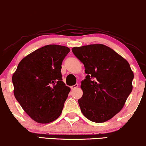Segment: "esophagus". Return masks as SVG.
<instances>
[{
  "label": "esophagus",
  "instance_id": "34e87169",
  "mask_svg": "<svg viewBox=\"0 0 146 146\" xmlns=\"http://www.w3.org/2000/svg\"><path fill=\"white\" fill-rule=\"evenodd\" d=\"M78 87V84H74V85H72L70 87V88H71V89H76V88Z\"/></svg>",
  "mask_w": 146,
  "mask_h": 146
}]
</instances>
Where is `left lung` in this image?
<instances>
[{"instance_id": "1", "label": "left lung", "mask_w": 146, "mask_h": 146, "mask_svg": "<svg viewBox=\"0 0 146 146\" xmlns=\"http://www.w3.org/2000/svg\"><path fill=\"white\" fill-rule=\"evenodd\" d=\"M73 53L84 64L81 82L82 113L95 123H104L121 110L133 89L134 74L129 62L102 44L73 47Z\"/></svg>"}]
</instances>
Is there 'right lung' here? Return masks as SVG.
<instances>
[{
    "instance_id": "obj_1",
    "label": "right lung",
    "mask_w": 146,
    "mask_h": 146,
    "mask_svg": "<svg viewBox=\"0 0 146 146\" xmlns=\"http://www.w3.org/2000/svg\"><path fill=\"white\" fill-rule=\"evenodd\" d=\"M67 46L48 44L27 55L13 74L15 98L23 110L38 123H49L62 114L70 88L61 73Z\"/></svg>"
}]
</instances>
